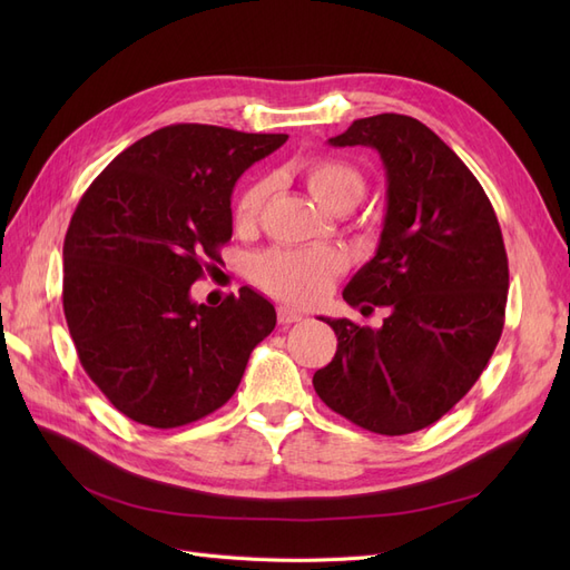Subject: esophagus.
<instances>
[{
    "instance_id": "obj_1",
    "label": "esophagus",
    "mask_w": 570,
    "mask_h": 570,
    "mask_svg": "<svg viewBox=\"0 0 570 570\" xmlns=\"http://www.w3.org/2000/svg\"><path fill=\"white\" fill-rule=\"evenodd\" d=\"M304 316L299 314V312H295V308H289V306H278V321L283 323V325H289V323H297V321H302Z\"/></svg>"
}]
</instances>
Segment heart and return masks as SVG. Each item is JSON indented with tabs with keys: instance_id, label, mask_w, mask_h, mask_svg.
<instances>
[{
	"instance_id": "1",
	"label": "heart",
	"mask_w": 570,
	"mask_h": 570,
	"mask_svg": "<svg viewBox=\"0 0 570 570\" xmlns=\"http://www.w3.org/2000/svg\"><path fill=\"white\" fill-rule=\"evenodd\" d=\"M304 183L312 197L327 212L352 209L364 195V176L342 159H314L304 168ZM271 193L268 180L247 185L235 204V226L249 230L256 226ZM344 268L342 252L333 247L312 249H271L254 258L252 278L268 295L292 304H316L333 287Z\"/></svg>"
}]
</instances>
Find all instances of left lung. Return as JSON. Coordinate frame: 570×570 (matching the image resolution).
Here are the masks:
<instances>
[{
    "mask_svg": "<svg viewBox=\"0 0 570 570\" xmlns=\"http://www.w3.org/2000/svg\"><path fill=\"white\" fill-rule=\"evenodd\" d=\"M327 145L381 154L387 180L381 243L342 297L361 314L387 306L390 316L377 331L321 316L337 335V352L314 373V387L371 433H416L473 387L502 337L509 289L502 230L475 176L416 118H358Z\"/></svg>",
    "mask_w": 570,
    "mask_h": 570,
    "instance_id": "1",
    "label": "left lung"
}]
</instances>
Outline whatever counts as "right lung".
Wrapping results in <instances>:
<instances>
[{
    "instance_id": "right-lung-1",
    "label": "right lung",
    "mask_w": 570,
    "mask_h": 570,
    "mask_svg": "<svg viewBox=\"0 0 570 570\" xmlns=\"http://www.w3.org/2000/svg\"><path fill=\"white\" fill-rule=\"evenodd\" d=\"M287 135L178 124L101 170L63 239V314L80 364L107 400L149 428L209 416L235 394L273 304L239 287L220 306L189 287L233 235L237 178Z\"/></svg>"
}]
</instances>
